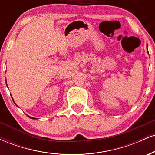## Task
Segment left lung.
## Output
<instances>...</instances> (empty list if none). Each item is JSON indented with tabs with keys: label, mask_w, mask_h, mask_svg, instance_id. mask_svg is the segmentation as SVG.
Masks as SVG:
<instances>
[{
	"label": "left lung",
	"mask_w": 155,
	"mask_h": 155,
	"mask_svg": "<svg viewBox=\"0 0 155 155\" xmlns=\"http://www.w3.org/2000/svg\"><path fill=\"white\" fill-rule=\"evenodd\" d=\"M147 47H148V45H147ZM147 49H148V48H147ZM149 53V52H148Z\"/></svg>",
	"instance_id": "obj_1"
}]
</instances>
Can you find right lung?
I'll return each mask as SVG.
<instances>
[{
  "instance_id": "obj_1",
  "label": "right lung",
  "mask_w": 155,
  "mask_h": 155,
  "mask_svg": "<svg viewBox=\"0 0 155 155\" xmlns=\"http://www.w3.org/2000/svg\"><path fill=\"white\" fill-rule=\"evenodd\" d=\"M28 117H30V118H31V119H34V120H35V118H33V117H30V116H28Z\"/></svg>"
}]
</instances>
